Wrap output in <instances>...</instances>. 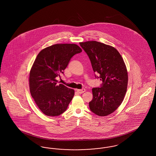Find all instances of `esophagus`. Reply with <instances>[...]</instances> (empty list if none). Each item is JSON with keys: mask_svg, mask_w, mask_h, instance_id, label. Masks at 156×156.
I'll return each instance as SVG.
<instances>
[{"mask_svg": "<svg viewBox=\"0 0 156 156\" xmlns=\"http://www.w3.org/2000/svg\"><path fill=\"white\" fill-rule=\"evenodd\" d=\"M77 92H78L79 94H82V93H83L84 92H85V89H78V90H77Z\"/></svg>", "mask_w": 156, "mask_h": 156, "instance_id": "obj_1", "label": "esophagus"}]
</instances>
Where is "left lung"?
<instances>
[{
    "instance_id": "obj_1",
    "label": "left lung",
    "mask_w": 156,
    "mask_h": 156,
    "mask_svg": "<svg viewBox=\"0 0 156 156\" xmlns=\"http://www.w3.org/2000/svg\"><path fill=\"white\" fill-rule=\"evenodd\" d=\"M80 44L89 57L95 78L102 81L100 87L92 89L90 110L100 116L109 115L121 105L126 94L128 75L124 61L118 51L110 45L96 41Z\"/></svg>"
}]
</instances>
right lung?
I'll return each mask as SVG.
<instances>
[{
    "instance_id": "add662e5",
    "label": "right lung",
    "mask_w": 156,
    "mask_h": 156,
    "mask_svg": "<svg viewBox=\"0 0 156 156\" xmlns=\"http://www.w3.org/2000/svg\"><path fill=\"white\" fill-rule=\"evenodd\" d=\"M82 52L74 44H57L48 47L37 55L30 70L29 86L31 97L44 114L58 116L67 110L74 90L57 84L56 77L64 73L71 58Z\"/></svg>"
}]
</instances>
